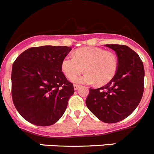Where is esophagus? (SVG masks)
<instances>
[{"instance_id":"obj_1","label":"esophagus","mask_w":154,"mask_h":154,"mask_svg":"<svg viewBox=\"0 0 154 154\" xmlns=\"http://www.w3.org/2000/svg\"><path fill=\"white\" fill-rule=\"evenodd\" d=\"M80 85H77V84H74V90H78V89L80 88Z\"/></svg>"}]
</instances>
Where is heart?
Segmentation results:
<instances>
[{
    "label": "heart",
    "mask_w": 154,
    "mask_h": 154,
    "mask_svg": "<svg viewBox=\"0 0 154 154\" xmlns=\"http://www.w3.org/2000/svg\"><path fill=\"white\" fill-rule=\"evenodd\" d=\"M85 71L84 76L77 82L97 85L108 84L116 75L118 69V57L114 52L98 47H84L74 52V57L67 55L61 62V69L66 77L74 80Z\"/></svg>",
    "instance_id": "1"
}]
</instances>
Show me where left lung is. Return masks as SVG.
<instances>
[{"instance_id": "1", "label": "left lung", "mask_w": 154, "mask_h": 154, "mask_svg": "<svg viewBox=\"0 0 154 154\" xmlns=\"http://www.w3.org/2000/svg\"><path fill=\"white\" fill-rule=\"evenodd\" d=\"M118 57L115 77L98 89H90L86 105L106 123H116L130 116L141 100L144 68L138 54L125 45L109 44Z\"/></svg>"}]
</instances>
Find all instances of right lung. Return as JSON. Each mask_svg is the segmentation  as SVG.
<instances>
[{"label":"right lung","instance_id":"obj_1","mask_svg":"<svg viewBox=\"0 0 154 154\" xmlns=\"http://www.w3.org/2000/svg\"><path fill=\"white\" fill-rule=\"evenodd\" d=\"M70 50L67 46L32 47L13 64V103L29 122L51 125L65 112L74 89L62 72L61 62Z\"/></svg>","mask_w":154,"mask_h":154}]
</instances>
